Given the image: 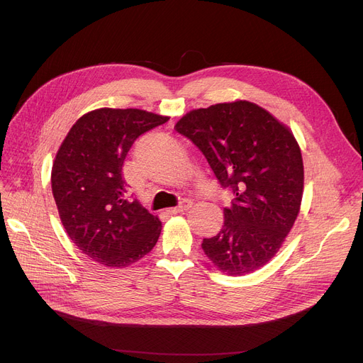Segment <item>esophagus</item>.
Segmentation results:
<instances>
[{
  "instance_id": "1",
  "label": "esophagus",
  "mask_w": 363,
  "mask_h": 363,
  "mask_svg": "<svg viewBox=\"0 0 363 363\" xmlns=\"http://www.w3.org/2000/svg\"><path fill=\"white\" fill-rule=\"evenodd\" d=\"M191 204H193V201L191 200H182L177 207H172V208H169V213L170 215H177V213H181V212H185L186 208H189L191 207Z\"/></svg>"
}]
</instances>
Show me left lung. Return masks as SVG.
Returning a JSON list of instances; mask_svg holds the SVG:
<instances>
[{
  "instance_id": "8db88e82",
  "label": "left lung",
  "mask_w": 363,
  "mask_h": 363,
  "mask_svg": "<svg viewBox=\"0 0 363 363\" xmlns=\"http://www.w3.org/2000/svg\"><path fill=\"white\" fill-rule=\"evenodd\" d=\"M175 128L235 194L223 208L222 230L203 240L204 255L231 277L260 269L279 252L300 212L304 169L291 129L245 100L191 110Z\"/></svg>"
}]
</instances>
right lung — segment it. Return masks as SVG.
Listing matches in <instances>:
<instances>
[{
  "label": "right lung",
  "instance_id": "1",
  "mask_svg": "<svg viewBox=\"0 0 363 363\" xmlns=\"http://www.w3.org/2000/svg\"><path fill=\"white\" fill-rule=\"evenodd\" d=\"M167 121L140 108H97L74 122L57 151L51 188L62 223L84 255L107 268H128L159 240V216L126 199L122 167L133 141Z\"/></svg>",
  "mask_w": 363,
  "mask_h": 363
}]
</instances>
